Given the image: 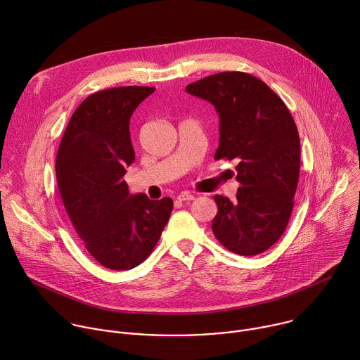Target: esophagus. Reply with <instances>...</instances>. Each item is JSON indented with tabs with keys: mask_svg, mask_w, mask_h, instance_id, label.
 <instances>
[{
	"mask_svg": "<svg viewBox=\"0 0 360 360\" xmlns=\"http://www.w3.org/2000/svg\"><path fill=\"white\" fill-rule=\"evenodd\" d=\"M176 199L181 200V202H185V200H193L195 196H193L192 193H189V192H181V193L176 196Z\"/></svg>",
	"mask_w": 360,
	"mask_h": 360,
	"instance_id": "obj_1",
	"label": "esophagus"
}]
</instances>
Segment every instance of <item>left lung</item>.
<instances>
[{
	"label": "left lung",
	"mask_w": 360,
	"mask_h": 360,
	"mask_svg": "<svg viewBox=\"0 0 360 360\" xmlns=\"http://www.w3.org/2000/svg\"><path fill=\"white\" fill-rule=\"evenodd\" d=\"M219 115L215 160H235L236 200L215 195V238L228 250L253 256L285 232L300 169V142L285 102L259 78L232 71L186 85Z\"/></svg>",
	"instance_id": "8db88e82"
}]
</instances>
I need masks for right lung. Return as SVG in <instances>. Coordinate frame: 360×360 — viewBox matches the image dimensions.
<instances>
[{
	"instance_id": "1",
	"label": "right lung",
	"mask_w": 360,
	"mask_h": 360,
	"mask_svg": "<svg viewBox=\"0 0 360 360\" xmlns=\"http://www.w3.org/2000/svg\"><path fill=\"white\" fill-rule=\"evenodd\" d=\"M153 86H118L85 98L60 142L56 172L65 211L86 250L112 271L142 264L168 224L171 198L129 195L135 161L129 120Z\"/></svg>"
}]
</instances>
